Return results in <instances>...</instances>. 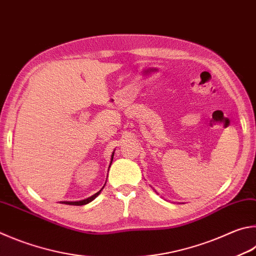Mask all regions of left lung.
<instances>
[{
  "instance_id": "left-lung-1",
  "label": "left lung",
  "mask_w": 256,
  "mask_h": 256,
  "mask_svg": "<svg viewBox=\"0 0 256 256\" xmlns=\"http://www.w3.org/2000/svg\"><path fill=\"white\" fill-rule=\"evenodd\" d=\"M153 190H154V189H153ZM154 192H156V190H154ZM156 194H158V192H156Z\"/></svg>"
}]
</instances>
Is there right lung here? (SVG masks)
<instances>
[{
	"instance_id": "1",
	"label": "right lung",
	"mask_w": 256,
	"mask_h": 256,
	"mask_svg": "<svg viewBox=\"0 0 256 256\" xmlns=\"http://www.w3.org/2000/svg\"><path fill=\"white\" fill-rule=\"evenodd\" d=\"M115 151V150H114ZM113 156H114V152L112 153V158H110V164H112V161H113ZM110 166H108V169H110ZM106 184V182H105ZM105 186V184H104ZM104 188V187H103ZM103 188H102L98 192H96V194H92V196H90V197H88V198H86V199H82V200H78V202H60L62 204H66V205H74V206H82V205H86V204H88V202H92L94 200V199L98 196V194H100V192L102 190H103Z\"/></svg>"
}]
</instances>
